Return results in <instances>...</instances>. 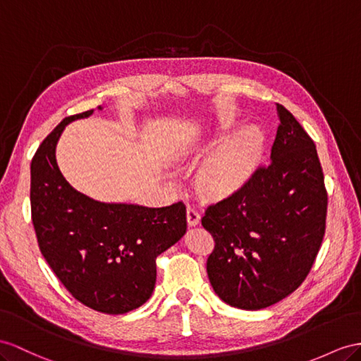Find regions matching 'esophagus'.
<instances>
[{"label":"esophagus","instance_id":"obj_1","mask_svg":"<svg viewBox=\"0 0 361 361\" xmlns=\"http://www.w3.org/2000/svg\"><path fill=\"white\" fill-rule=\"evenodd\" d=\"M201 215L198 209H195L193 206H188V223L189 226H197L200 223Z\"/></svg>","mask_w":361,"mask_h":361}]
</instances>
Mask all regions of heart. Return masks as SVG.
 Segmentation results:
<instances>
[{
  "mask_svg": "<svg viewBox=\"0 0 361 361\" xmlns=\"http://www.w3.org/2000/svg\"><path fill=\"white\" fill-rule=\"evenodd\" d=\"M265 137L261 128L245 126L209 155L198 173V188L209 197H224L248 180L259 161Z\"/></svg>",
  "mask_w": 361,
  "mask_h": 361,
  "instance_id": "1",
  "label": "heart"
}]
</instances>
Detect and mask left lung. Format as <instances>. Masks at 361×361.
Instances as JSON below:
<instances>
[{"instance_id": "1", "label": "left lung", "mask_w": 361, "mask_h": 361, "mask_svg": "<svg viewBox=\"0 0 361 361\" xmlns=\"http://www.w3.org/2000/svg\"><path fill=\"white\" fill-rule=\"evenodd\" d=\"M276 108L281 123L269 163L201 218L215 243L209 281L241 310L267 308L298 290L326 230L328 192L316 145L288 109Z\"/></svg>"}]
</instances>
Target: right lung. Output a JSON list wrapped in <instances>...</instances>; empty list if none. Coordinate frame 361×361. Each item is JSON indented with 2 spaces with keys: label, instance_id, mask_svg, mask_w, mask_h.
<instances>
[{
  "label": "right lung",
  "instance_id": "add662e5",
  "mask_svg": "<svg viewBox=\"0 0 361 361\" xmlns=\"http://www.w3.org/2000/svg\"><path fill=\"white\" fill-rule=\"evenodd\" d=\"M91 113L63 118L35 152L32 223L44 259L73 298L99 312L125 314L151 298L157 257L186 233V206L105 204L73 189L54 149L66 125Z\"/></svg>",
  "mask_w": 361,
  "mask_h": 361
}]
</instances>
